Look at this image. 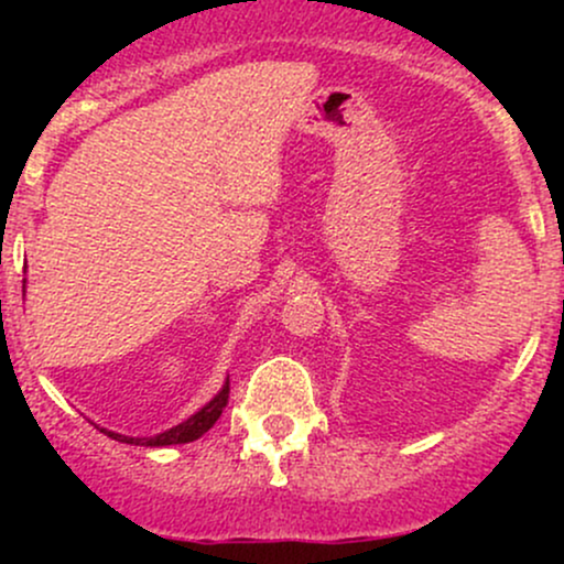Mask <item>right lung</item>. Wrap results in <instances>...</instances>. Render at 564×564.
<instances>
[{
    "label": "right lung",
    "instance_id": "right-lung-1",
    "mask_svg": "<svg viewBox=\"0 0 564 564\" xmlns=\"http://www.w3.org/2000/svg\"><path fill=\"white\" fill-rule=\"evenodd\" d=\"M228 398H230V381H225L223 392L217 394L215 400H209L204 408H200L198 413H193L191 419L183 424L172 426V430L161 432L156 437H124L119 435V432H106L108 437L119 440V443H129V445H153V448H161V445H180V443H193V440H198L200 435H206V432L215 426V422L219 416H223L225 405H228Z\"/></svg>",
    "mask_w": 564,
    "mask_h": 564
}]
</instances>
